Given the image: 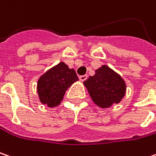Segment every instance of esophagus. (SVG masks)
Instances as JSON below:
<instances>
[{
    "label": "esophagus",
    "mask_w": 156,
    "mask_h": 156,
    "mask_svg": "<svg viewBox=\"0 0 156 156\" xmlns=\"http://www.w3.org/2000/svg\"><path fill=\"white\" fill-rule=\"evenodd\" d=\"M79 79L82 81V82H84V81H86L87 79H88V75L87 74H84V75H81V76H79Z\"/></svg>",
    "instance_id": "34e87169"
}]
</instances>
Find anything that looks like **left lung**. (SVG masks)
Listing matches in <instances>:
<instances>
[{"label":"left lung","instance_id":"left-lung-1","mask_svg":"<svg viewBox=\"0 0 156 156\" xmlns=\"http://www.w3.org/2000/svg\"><path fill=\"white\" fill-rule=\"evenodd\" d=\"M93 102L101 108H109L119 104L126 90V82L119 74L104 65L96 70V74L84 81Z\"/></svg>","mask_w":156,"mask_h":156}]
</instances>
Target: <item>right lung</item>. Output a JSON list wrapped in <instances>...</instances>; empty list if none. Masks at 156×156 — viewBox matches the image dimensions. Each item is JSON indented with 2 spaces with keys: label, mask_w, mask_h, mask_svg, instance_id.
<instances>
[{
  "label": "right lung",
  "mask_w": 156,
  "mask_h": 156,
  "mask_svg": "<svg viewBox=\"0 0 156 156\" xmlns=\"http://www.w3.org/2000/svg\"><path fill=\"white\" fill-rule=\"evenodd\" d=\"M78 80L74 69L68 68L64 62H59L37 81V89L40 102L48 107L57 106L62 101L66 90Z\"/></svg>",
  "instance_id": "1"
}]
</instances>
